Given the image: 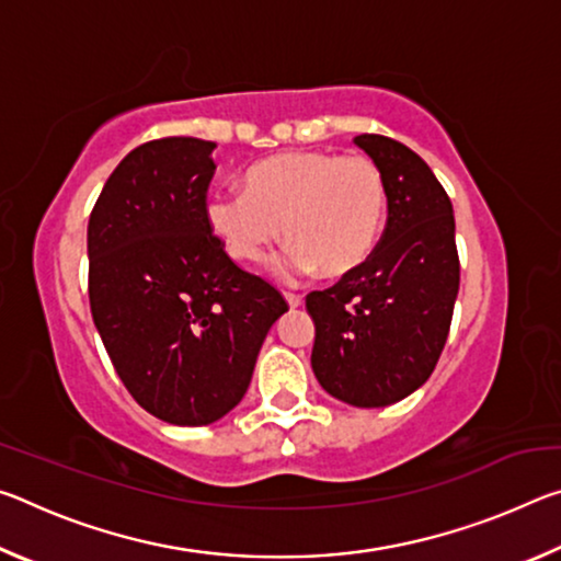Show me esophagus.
<instances>
[{
    "label": "esophagus",
    "mask_w": 561,
    "mask_h": 561,
    "mask_svg": "<svg viewBox=\"0 0 561 561\" xmlns=\"http://www.w3.org/2000/svg\"><path fill=\"white\" fill-rule=\"evenodd\" d=\"M284 299H287V304H289V309H299L301 307V297H297V294H284Z\"/></svg>",
    "instance_id": "34e87169"
}]
</instances>
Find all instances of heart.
<instances>
[{
    "instance_id": "obj_1",
    "label": "heart",
    "mask_w": 561,
    "mask_h": 561,
    "mask_svg": "<svg viewBox=\"0 0 561 561\" xmlns=\"http://www.w3.org/2000/svg\"><path fill=\"white\" fill-rule=\"evenodd\" d=\"M207 225L237 262H260L284 230L289 250L274 262L287 282L307 274L346 277L368 260L383 230L386 183L374 160L287 150L247 173V193L207 201Z\"/></svg>"
}]
</instances>
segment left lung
I'll list each match as a JSON object with an SVG mask.
<instances>
[{
  "instance_id": "8db88e82",
  "label": "left lung",
  "mask_w": 561,
  "mask_h": 561,
  "mask_svg": "<svg viewBox=\"0 0 561 561\" xmlns=\"http://www.w3.org/2000/svg\"><path fill=\"white\" fill-rule=\"evenodd\" d=\"M386 183L381 242L356 272L311 291V368L329 396L356 408L403 401L428 381L460 289L450 197L411 148L356 136Z\"/></svg>"
}]
</instances>
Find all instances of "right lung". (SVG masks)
I'll use <instances>...</instances> for the list:
<instances>
[{"label": "right lung", "instance_id": "add662e5", "mask_svg": "<svg viewBox=\"0 0 561 561\" xmlns=\"http://www.w3.org/2000/svg\"><path fill=\"white\" fill-rule=\"evenodd\" d=\"M213 140L160 138L121 160L89 220V299L123 386L150 415L210 425L242 401L282 294L207 225Z\"/></svg>", "mask_w": 561, "mask_h": 561}]
</instances>
